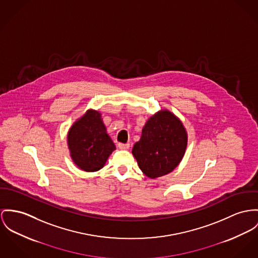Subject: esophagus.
<instances>
[{"instance_id": "34e87169", "label": "esophagus", "mask_w": 258, "mask_h": 258, "mask_svg": "<svg viewBox=\"0 0 258 258\" xmlns=\"http://www.w3.org/2000/svg\"><path fill=\"white\" fill-rule=\"evenodd\" d=\"M118 146H119V149H128L130 143H119Z\"/></svg>"}]
</instances>
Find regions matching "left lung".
Returning <instances> with one entry per match:
<instances>
[{"label":"left lung","instance_id":"8db88e82","mask_svg":"<svg viewBox=\"0 0 258 258\" xmlns=\"http://www.w3.org/2000/svg\"><path fill=\"white\" fill-rule=\"evenodd\" d=\"M186 145L187 134L181 121L170 111L162 110L146 121L133 155L145 176L156 178L178 166Z\"/></svg>","mask_w":258,"mask_h":258}]
</instances>
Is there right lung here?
Returning <instances> with one entry per match:
<instances>
[{
  "label": "right lung",
  "instance_id": "obj_1",
  "mask_svg": "<svg viewBox=\"0 0 258 258\" xmlns=\"http://www.w3.org/2000/svg\"><path fill=\"white\" fill-rule=\"evenodd\" d=\"M68 146L74 163L85 172L99 171L116 149L101 114L92 109L87 110L70 128Z\"/></svg>",
  "mask_w": 258,
  "mask_h": 258
}]
</instances>
